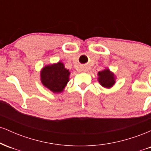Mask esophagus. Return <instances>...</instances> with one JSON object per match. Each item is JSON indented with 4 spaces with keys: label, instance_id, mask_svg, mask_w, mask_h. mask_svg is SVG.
<instances>
[{
    "label": "esophagus",
    "instance_id": "obj_1",
    "mask_svg": "<svg viewBox=\"0 0 151 151\" xmlns=\"http://www.w3.org/2000/svg\"><path fill=\"white\" fill-rule=\"evenodd\" d=\"M83 70H84V69H83Z\"/></svg>",
    "mask_w": 151,
    "mask_h": 151
}]
</instances>
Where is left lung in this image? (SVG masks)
I'll use <instances>...</instances> for the list:
<instances>
[{
	"mask_svg": "<svg viewBox=\"0 0 151 151\" xmlns=\"http://www.w3.org/2000/svg\"><path fill=\"white\" fill-rule=\"evenodd\" d=\"M98 81L103 87L110 89L116 83V77L108 68L98 72Z\"/></svg>",
	"mask_w": 151,
	"mask_h": 151,
	"instance_id": "left-lung-1",
	"label": "left lung"
}]
</instances>
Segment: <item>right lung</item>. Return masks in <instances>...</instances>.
Returning a JSON list of instances; mask_svg holds the SVG:
<instances>
[{
  "instance_id": "obj_1",
  "label": "right lung",
  "mask_w": 151,
  "mask_h": 151,
  "mask_svg": "<svg viewBox=\"0 0 151 151\" xmlns=\"http://www.w3.org/2000/svg\"><path fill=\"white\" fill-rule=\"evenodd\" d=\"M70 72L65 67L62 62L45 66L40 71L42 84L52 91L59 93L64 91L70 80Z\"/></svg>"
}]
</instances>
